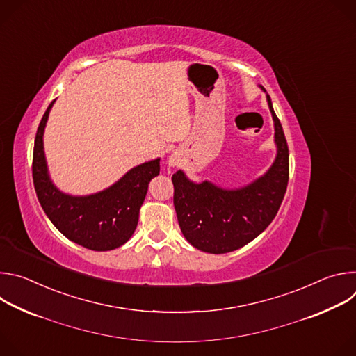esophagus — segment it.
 <instances>
[{
  "instance_id": "1",
  "label": "esophagus",
  "mask_w": 356,
  "mask_h": 356,
  "mask_svg": "<svg viewBox=\"0 0 356 356\" xmlns=\"http://www.w3.org/2000/svg\"><path fill=\"white\" fill-rule=\"evenodd\" d=\"M169 166H177L179 165V158H177V155L176 154H172L170 156H169Z\"/></svg>"
}]
</instances>
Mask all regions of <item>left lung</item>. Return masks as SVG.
Segmentation results:
<instances>
[{
  "label": "left lung",
  "mask_w": 356,
  "mask_h": 356,
  "mask_svg": "<svg viewBox=\"0 0 356 356\" xmlns=\"http://www.w3.org/2000/svg\"><path fill=\"white\" fill-rule=\"evenodd\" d=\"M266 101L275 125L276 158L262 176L236 188L210 180L193 181L183 170L172 176L180 229L202 252L220 255L245 246L268 228L279 211L289 181V147L269 94Z\"/></svg>",
  "instance_id": "8db88e82"
}]
</instances>
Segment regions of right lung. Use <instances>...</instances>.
I'll use <instances>...</instances> for the list:
<instances>
[{"label":"right lung","mask_w":356,"mask_h":356,"mask_svg":"<svg viewBox=\"0 0 356 356\" xmlns=\"http://www.w3.org/2000/svg\"><path fill=\"white\" fill-rule=\"evenodd\" d=\"M55 101L43 114L35 138L32 176L38 200L47 218L67 239L99 252L120 248L138 225L149 183L161 172V158L132 168L101 191L86 195L63 193L50 179L43 149V134Z\"/></svg>","instance_id":"right-lung-1"}]
</instances>
